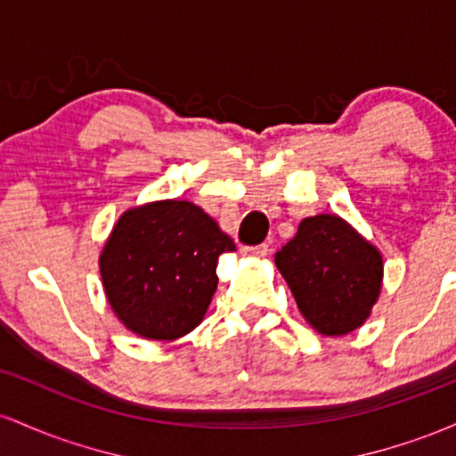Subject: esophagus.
<instances>
[{"mask_svg": "<svg viewBox=\"0 0 456 456\" xmlns=\"http://www.w3.org/2000/svg\"><path fill=\"white\" fill-rule=\"evenodd\" d=\"M246 253L253 255V257H265L270 253V246L268 244H257V246H248Z\"/></svg>", "mask_w": 456, "mask_h": 456, "instance_id": "34e87169", "label": "esophagus"}]
</instances>
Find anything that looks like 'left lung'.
Segmentation results:
<instances>
[{
	"mask_svg": "<svg viewBox=\"0 0 456 456\" xmlns=\"http://www.w3.org/2000/svg\"><path fill=\"white\" fill-rule=\"evenodd\" d=\"M274 261L302 317L323 337L354 332L379 297V250L337 214L305 218Z\"/></svg>",
	"mask_w": 456,
	"mask_h": 456,
	"instance_id": "left-lung-1",
	"label": "left lung"
}]
</instances>
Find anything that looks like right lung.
<instances>
[{
	"label": "right lung",
	"mask_w": 456,
	"mask_h": 456,
	"mask_svg": "<svg viewBox=\"0 0 456 456\" xmlns=\"http://www.w3.org/2000/svg\"><path fill=\"white\" fill-rule=\"evenodd\" d=\"M232 250L233 240L195 203H145L124 212L104 244V294L130 332L175 341L201 323L218 285V257Z\"/></svg>",
	"instance_id": "obj_1"
}]
</instances>
